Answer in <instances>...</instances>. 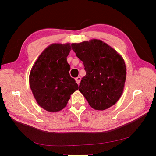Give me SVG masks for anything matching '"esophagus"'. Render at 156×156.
<instances>
[{"instance_id": "esophagus-1", "label": "esophagus", "mask_w": 156, "mask_h": 156, "mask_svg": "<svg viewBox=\"0 0 156 156\" xmlns=\"http://www.w3.org/2000/svg\"><path fill=\"white\" fill-rule=\"evenodd\" d=\"M75 80H76V82L79 85L80 83V81H81V77L80 76H78L77 78H75Z\"/></svg>"}]
</instances>
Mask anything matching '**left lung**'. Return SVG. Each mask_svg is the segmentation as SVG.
<instances>
[{
    "label": "left lung",
    "instance_id": "8db88e82",
    "mask_svg": "<svg viewBox=\"0 0 156 156\" xmlns=\"http://www.w3.org/2000/svg\"><path fill=\"white\" fill-rule=\"evenodd\" d=\"M71 47L86 71L79 91L93 109L103 111L111 108L123 92L126 77L123 58L101 40L72 44Z\"/></svg>",
    "mask_w": 156,
    "mask_h": 156
}]
</instances>
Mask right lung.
<instances>
[{
  "label": "right lung",
  "instance_id": "right-lung-1",
  "mask_svg": "<svg viewBox=\"0 0 156 156\" xmlns=\"http://www.w3.org/2000/svg\"><path fill=\"white\" fill-rule=\"evenodd\" d=\"M71 50L69 43L52 44L41 53L31 68V90L38 104L47 111L57 112L64 109L71 95L78 89L69 73L66 57Z\"/></svg>",
  "mask_w": 156,
  "mask_h": 156
}]
</instances>
